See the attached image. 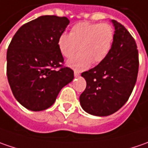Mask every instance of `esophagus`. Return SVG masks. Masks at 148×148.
<instances>
[{"instance_id": "esophagus-1", "label": "esophagus", "mask_w": 148, "mask_h": 148, "mask_svg": "<svg viewBox=\"0 0 148 148\" xmlns=\"http://www.w3.org/2000/svg\"><path fill=\"white\" fill-rule=\"evenodd\" d=\"M74 76H75L76 77H79V76H80V72H78V71H74Z\"/></svg>"}]
</instances>
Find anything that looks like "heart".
I'll return each instance as SVG.
<instances>
[{"mask_svg":"<svg viewBox=\"0 0 148 148\" xmlns=\"http://www.w3.org/2000/svg\"><path fill=\"white\" fill-rule=\"evenodd\" d=\"M114 39V29L106 23L81 21L71 27V33H62L58 45L61 53L71 58L80 49L81 53L67 62V65L77 71L89 67L91 62L99 64L107 58Z\"/></svg>","mask_w":148,"mask_h":148,"instance_id":"obj_1","label":"heart"}]
</instances>
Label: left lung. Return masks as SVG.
Here are the masks:
<instances>
[{"instance_id": "8db88e82", "label": "left lung", "mask_w": 148, "mask_h": 148, "mask_svg": "<svg viewBox=\"0 0 148 148\" xmlns=\"http://www.w3.org/2000/svg\"><path fill=\"white\" fill-rule=\"evenodd\" d=\"M114 39L107 58L94 68L82 73L86 90L80 103L86 112L108 116L118 111L132 94L138 73V51L133 36L124 26L112 20Z\"/></svg>"}]
</instances>
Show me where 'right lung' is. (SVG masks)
I'll list each match as a JSON object with an SVG mask.
<instances>
[{
	"instance_id": "add662e5",
	"label": "right lung",
	"mask_w": 148,
	"mask_h": 148,
	"mask_svg": "<svg viewBox=\"0 0 148 148\" xmlns=\"http://www.w3.org/2000/svg\"><path fill=\"white\" fill-rule=\"evenodd\" d=\"M69 23L64 16H40L21 26L9 45V84L14 98L29 110L52 106L62 88L74 78V71L63 66L58 45Z\"/></svg>"
}]
</instances>
